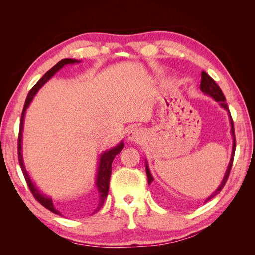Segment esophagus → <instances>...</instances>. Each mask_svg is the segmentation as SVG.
I'll list each match as a JSON object with an SVG mask.
<instances>
[{
  "instance_id": "34e87169",
  "label": "esophagus",
  "mask_w": 255,
  "mask_h": 255,
  "mask_svg": "<svg viewBox=\"0 0 255 255\" xmlns=\"http://www.w3.org/2000/svg\"><path fill=\"white\" fill-rule=\"evenodd\" d=\"M128 139L135 141V142H139L142 139V134H141V130L138 129V128H133L129 130V133L128 134Z\"/></svg>"
}]
</instances>
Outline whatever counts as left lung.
<instances>
[{"mask_svg": "<svg viewBox=\"0 0 255 255\" xmlns=\"http://www.w3.org/2000/svg\"><path fill=\"white\" fill-rule=\"evenodd\" d=\"M200 89H201L203 92H205V94L207 95H211L215 100H217L218 102H220L221 106L225 107L226 110L229 111L228 109V104L226 102V97L225 95H223L222 90L220 89V87L218 86L217 84H216V82L211 78L210 75H208L206 72L202 71L201 73V84H200ZM229 115H230V119H231V126H232V128H231V130H232V135H233V150H232V156H231V160H230V164H229V167H228V170L225 174V177H223L222 180V183L220 186L218 187V189L216 190L213 195H211L210 197H208L205 202L210 201V200H212L216 195H218L219 192L222 190L223 186H225L227 181H228V177H229V174H230V171H231V168H232V165H233V160H234V155H235V149H236V140H235V132H234V125H233V119H232V116H231L230 112H229ZM145 170H146V176H148V183L151 184L152 181H153V177L150 173V170L148 166L145 167Z\"/></svg>", "mask_w": 255, "mask_h": 255, "instance_id": "8db88e82", "label": "left lung"}]
</instances>
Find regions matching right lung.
<instances>
[{
    "label": "right lung",
    "mask_w": 255,
    "mask_h": 255,
    "mask_svg": "<svg viewBox=\"0 0 255 255\" xmlns=\"http://www.w3.org/2000/svg\"><path fill=\"white\" fill-rule=\"evenodd\" d=\"M75 61H78L76 59H71V58H65V59H61L60 61L54 66L53 68H51L50 70L45 73L42 78L38 81L35 85L34 87L29 90L28 95L26 97L25 100V103H24V107H23V111L21 114V119H20V128H19V136H18V159H19V164L21 167V170L23 175H24V179L26 181L27 186L32 192V195L34 196V198L37 200L38 202H39L42 206H44L47 210L51 211L54 214H57V215H61L60 212L58 210H56L55 207H54L53 201L48 198V197H44L42 194H40L39 190H38L35 185L30 181L29 176L25 170V167L24 164H23V159H22V146H21V142H22V129H23V120H24V115H25V111L27 109V106L29 105L30 101H32L33 97L35 96L36 92L38 91L42 85L47 82L48 80H50V78L55 74L60 68H63L65 65L67 64H73ZM123 148V143L120 142L117 146H115L112 150L105 152L104 154H102L101 158H100V164H99V169H98V174H97V181H96V185H97V188L99 191V200H98V203H97V207L94 213L100 211V208L102 207L104 201H105V198L107 197V194H109V188H110V179H111V173H112V164H113V160L116 157L117 154H119L121 152Z\"/></svg>",
    "instance_id": "obj_1"
}]
</instances>
